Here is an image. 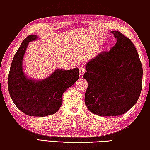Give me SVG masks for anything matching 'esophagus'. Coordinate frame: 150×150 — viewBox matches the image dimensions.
<instances>
[{
	"mask_svg": "<svg viewBox=\"0 0 150 150\" xmlns=\"http://www.w3.org/2000/svg\"><path fill=\"white\" fill-rule=\"evenodd\" d=\"M85 67L84 66H81L79 67V74H80V76L82 77L83 76L84 74H85Z\"/></svg>",
	"mask_w": 150,
	"mask_h": 150,
	"instance_id": "esophagus-1",
	"label": "esophagus"
}]
</instances>
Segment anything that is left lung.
Wrapping results in <instances>:
<instances>
[{
  "label": "left lung",
  "instance_id": "8db88e82",
  "mask_svg": "<svg viewBox=\"0 0 150 150\" xmlns=\"http://www.w3.org/2000/svg\"><path fill=\"white\" fill-rule=\"evenodd\" d=\"M111 33L116 44L90 60L83 76L88 83L86 106L104 117L121 115L130 110L139 99L143 83L142 64L134 45L122 33Z\"/></svg>",
  "mask_w": 150,
  "mask_h": 150
}]
</instances>
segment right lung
Wrapping results in <instances>:
<instances>
[{
  "label": "right lung",
  "instance_id": "add662e5",
  "mask_svg": "<svg viewBox=\"0 0 150 150\" xmlns=\"http://www.w3.org/2000/svg\"><path fill=\"white\" fill-rule=\"evenodd\" d=\"M38 38L30 35L24 39L14 55L8 76V89L13 103L29 116L45 117L58 111L62 95L79 78V69H58L42 81L28 79L22 70V61L28 43Z\"/></svg>",
  "mask_w": 150,
  "mask_h": 150
}]
</instances>
